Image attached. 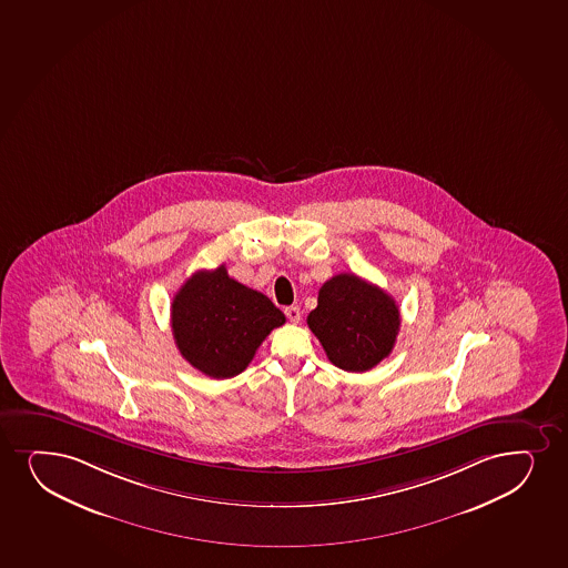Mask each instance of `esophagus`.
Returning <instances> with one entry per match:
<instances>
[{
	"label": "esophagus",
	"instance_id": "34e87169",
	"mask_svg": "<svg viewBox=\"0 0 568 568\" xmlns=\"http://www.w3.org/2000/svg\"><path fill=\"white\" fill-rule=\"evenodd\" d=\"M285 315H287V320L291 321V323H298V321H301V317H302L301 307H298V306L285 307Z\"/></svg>",
	"mask_w": 568,
	"mask_h": 568
}]
</instances>
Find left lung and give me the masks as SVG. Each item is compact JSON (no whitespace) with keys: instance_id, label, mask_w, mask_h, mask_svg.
<instances>
[{"instance_id":"left-lung-1","label":"left lung","mask_w":568,"mask_h":568,"mask_svg":"<svg viewBox=\"0 0 568 568\" xmlns=\"http://www.w3.org/2000/svg\"><path fill=\"white\" fill-rule=\"evenodd\" d=\"M394 298L354 274L323 283L307 327L320 338L328 361L347 373H365L392 354L399 333Z\"/></svg>"}]
</instances>
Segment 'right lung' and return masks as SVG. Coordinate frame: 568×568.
I'll return each instance as SVG.
<instances>
[{"label": "right lung", "mask_w": 568, "mask_h": 568, "mask_svg": "<svg viewBox=\"0 0 568 568\" xmlns=\"http://www.w3.org/2000/svg\"><path fill=\"white\" fill-rule=\"evenodd\" d=\"M285 315L266 294L232 280L226 266L200 270L171 304V327L182 357L211 378L243 373Z\"/></svg>", "instance_id": "1"}]
</instances>
